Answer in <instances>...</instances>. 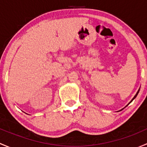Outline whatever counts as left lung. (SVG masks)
<instances>
[{
	"mask_svg": "<svg viewBox=\"0 0 147 147\" xmlns=\"http://www.w3.org/2000/svg\"><path fill=\"white\" fill-rule=\"evenodd\" d=\"M139 90H138V92H137V94H135V96H134V97H133V99H132V100H131V102H132L133 100H134V99L136 98V97H137V94H138V93H139ZM130 102H129V103H130Z\"/></svg>",
	"mask_w": 147,
	"mask_h": 147,
	"instance_id": "8db88e82",
	"label": "left lung"
}]
</instances>
